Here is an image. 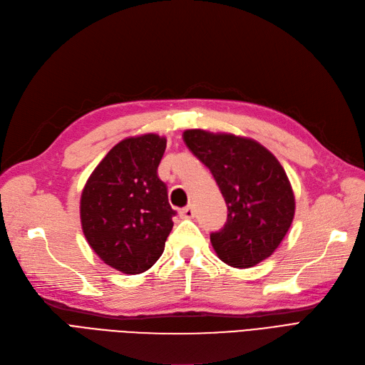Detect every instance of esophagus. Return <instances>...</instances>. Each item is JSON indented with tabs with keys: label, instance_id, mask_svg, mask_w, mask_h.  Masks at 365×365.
<instances>
[{
	"label": "esophagus",
	"instance_id": "1",
	"mask_svg": "<svg viewBox=\"0 0 365 365\" xmlns=\"http://www.w3.org/2000/svg\"><path fill=\"white\" fill-rule=\"evenodd\" d=\"M181 218H193L195 217V208L192 205H188L180 211Z\"/></svg>",
	"mask_w": 365,
	"mask_h": 365
}]
</instances>
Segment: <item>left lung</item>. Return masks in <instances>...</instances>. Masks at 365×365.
Wrapping results in <instances>:
<instances>
[{"label":"left lung","mask_w":365,"mask_h":365,"mask_svg":"<svg viewBox=\"0 0 365 365\" xmlns=\"http://www.w3.org/2000/svg\"><path fill=\"white\" fill-rule=\"evenodd\" d=\"M182 139L226 200L227 220L211 233L217 256L241 269L269 257L295 215L292 185L279 160L259 142L230 133L192 128Z\"/></svg>","instance_id":"1"}]
</instances>
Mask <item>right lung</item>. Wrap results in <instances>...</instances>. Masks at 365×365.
Here are the masks:
<instances>
[{"mask_svg": "<svg viewBox=\"0 0 365 365\" xmlns=\"http://www.w3.org/2000/svg\"><path fill=\"white\" fill-rule=\"evenodd\" d=\"M166 138H127L101 160L81 196L83 235L106 265L124 274L150 269L165 250L175 212L157 168Z\"/></svg>", "mask_w": 365, "mask_h": 365, "instance_id": "right-lung-1", "label": "right lung"}]
</instances>
